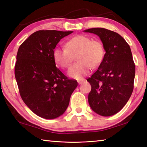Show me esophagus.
Segmentation results:
<instances>
[{"mask_svg": "<svg viewBox=\"0 0 147 147\" xmlns=\"http://www.w3.org/2000/svg\"><path fill=\"white\" fill-rule=\"evenodd\" d=\"M78 83H79V84H82V83H84V79H80V80H78Z\"/></svg>", "mask_w": 147, "mask_h": 147, "instance_id": "1", "label": "esophagus"}]
</instances>
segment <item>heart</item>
<instances>
[{"label":"heart","mask_w":147,"mask_h":147,"mask_svg":"<svg viewBox=\"0 0 147 147\" xmlns=\"http://www.w3.org/2000/svg\"><path fill=\"white\" fill-rule=\"evenodd\" d=\"M65 48L56 47L53 57L61 68L70 66L73 56L78 61L69 69L68 74L72 78L79 79L88 73L90 68H95L102 63L105 57V48L99 40H92L84 35H78L67 41Z\"/></svg>","instance_id":"1"}]
</instances>
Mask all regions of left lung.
<instances>
[{"label":"left lung","instance_id":"1","mask_svg":"<svg viewBox=\"0 0 147 147\" xmlns=\"http://www.w3.org/2000/svg\"><path fill=\"white\" fill-rule=\"evenodd\" d=\"M84 32L99 36L106 51L97 70L87 79L92 86L89 105L96 114L110 116L125 107L133 92L136 68L130 46L117 33L105 28Z\"/></svg>","mask_w":147,"mask_h":147}]
</instances>
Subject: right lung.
<instances>
[{"label":"right lung","mask_w":147,"mask_h":147,"mask_svg":"<svg viewBox=\"0 0 147 147\" xmlns=\"http://www.w3.org/2000/svg\"><path fill=\"white\" fill-rule=\"evenodd\" d=\"M73 32L39 30L19 46L15 76L21 98L40 117L55 119L68 107L78 82L69 79L55 65L53 51L61 38Z\"/></svg>","instance_id":"add662e5"}]
</instances>
